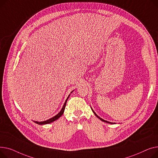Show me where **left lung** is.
Listing matches in <instances>:
<instances>
[{
	"instance_id": "left-lung-1",
	"label": "left lung",
	"mask_w": 158,
	"mask_h": 158,
	"mask_svg": "<svg viewBox=\"0 0 158 158\" xmlns=\"http://www.w3.org/2000/svg\"><path fill=\"white\" fill-rule=\"evenodd\" d=\"M91 109H92V108H91ZM92 112H94V114H95V115H96V117H98V118H99V119H100L101 120H102V121H103V122H105V123H109V124H115V123H110V122L106 121V120H103V118H100V117H99V116H98V115H97V114H96V113H95V112H94V110H92Z\"/></svg>"
}]
</instances>
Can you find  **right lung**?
<instances>
[{
  "label": "right lung",
  "instance_id": "obj_1",
  "mask_svg": "<svg viewBox=\"0 0 158 158\" xmlns=\"http://www.w3.org/2000/svg\"><path fill=\"white\" fill-rule=\"evenodd\" d=\"M73 92V90L71 92V93H72V92ZM69 96H70V94L68 96V98L66 99V101H65V103H64V106H62V108L61 109V110H60V112L57 114V115H56L55 116H54V117H53L52 118H50V119H48V120H45V121H42V122H38V121H34L35 123H36V124H39V125H42V124H50V123H52V122H54L55 120H57L59 118H60L62 115H63V113H64V110H65V107H66V102H67V101H68V98H69Z\"/></svg>",
  "mask_w": 158,
  "mask_h": 158
}]
</instances>
